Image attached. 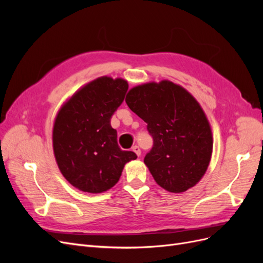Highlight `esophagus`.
Wrapping results in <instances>:
<instances>
[{
    "label": "esophagus",
    "mask_w": 263,
    "mask_h": 263,
    "mask_svg": "<svg viewBox=\"0 0 263 263\" xmlns=\"http://www.w3.org/2000/svg\"><path fill=\"white\" fill-rule=\"evenodd\" d=\"M133 151H134V153H135V154H136V155H137L138 157H139V156L141 155V150H140L139 146H137V145H136V146H134V147H133Z\"/></svg>",
    "instance_id": "esophagus-1"
}]
</instances>
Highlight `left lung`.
<instances>
[{
	"mask_svg": "<svg viewBox=\"0 0 263 263\" xmlns=\"http://www.w3.org/2000/svg\"><path fill=\"white\" fill-rule=\"evenodd\" d=\"M126 103L154 139L144 162L155 181L173 193L194 186L213 150L211 127L197 101L182 86L161 81L133 87Z\"/></svg>",
	"mask_w": 263,
	"mask_h": 263,
	"instance_id": "obj_1",
	"label": "left lung"
}]
</instances>
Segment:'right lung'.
I'll list each match as a JSON object with an SVG mask.
<instances>
[{
    "label": "right lung",
    "mask_w": 263,
    "mask_h": 263,
    "mask_svg": "<svg viewBox=\"0 0 263 263\" xmlns=\"http://www.w3.org/2000/svg\"><path fill=\"white\" fill-rule=\"evenodd\" d=\"M128 90L123 79L102 77L83 86L55 117L53 153L62 176L74 187L101 193L113 187L126 162L137 158L117 144L110 126Z\"/></svg>",
    "instance_id": "1"
}]
</instances>
